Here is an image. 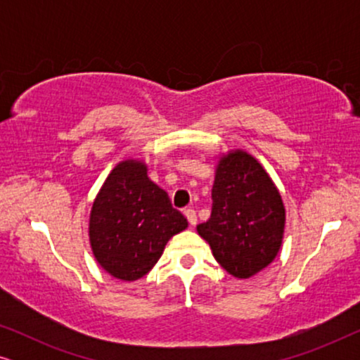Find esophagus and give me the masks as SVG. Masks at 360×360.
I'll list each match as a JSON object with an SVG mask.
<instances>
[{"instance_id": "esophagus-1", "label": "esophagus", "mask_w": 360, "mask_h": 360, "mask_svg": "<svg viewBox=\"0 0 360 360\" xmlns=\"http://www.w3.org/2000/svg\"><path fill=\"white\" fill-rule=\"evenodd\" d=\"M184 214H185V218L188 219L190 226H195V224H196V213H195V210L186 208V210L184 211Z\"/></svg>"}]
</instances>
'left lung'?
Wrapping results in <instances>:
<instances>
[{
  "label": "left lung",
  "mask_w": 360,
  "mask_h": 360,
  "mask_svg": "<svg viewBox=\"0 0 360 360\" xmlns=\"http://www.w3.org/2000/svg\"><path fill=\"white\" fill-rule=\"evenodd\" d=\"M213 208L196 231L221 267L249 278L275 259L283 239L285 206L264 167L244 150H231L216 165Z\"/></svg>",
  "instance_id": "1"
}]
</instances>
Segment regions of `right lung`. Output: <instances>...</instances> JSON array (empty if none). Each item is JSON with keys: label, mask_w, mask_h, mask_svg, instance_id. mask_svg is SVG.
Wrapping results in <instances>:
<instances>
[{"label": "right lung", "mask_w": 360, "mask_h": 360, "mask_svg": "<svg viewBox=\"0 0 360 360\" xmlns=\"http://www.w3.org/2000/svg\"><path fill=\"white\" fill-rule=\"evenodd\" d=\"M186 218L147 176L141 160L117 164L98 191L90 213V244L111 277L132 282L149 272Z\"/></svg>", "instance_id": "obj_1"}]
</instances>
